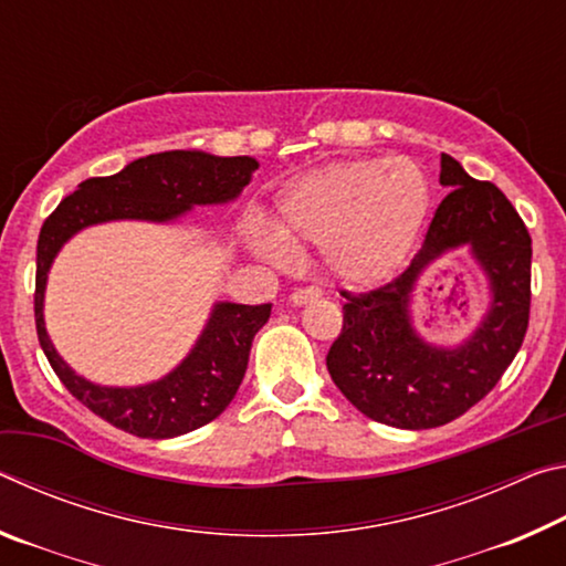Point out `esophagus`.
<instances>
[{
  "label": "esophagus",
  "instance_id": "esophagus-1",
  "mask_svg": "<svg viewBox=\"0 0 566 566\" xmlns=\"http://www.w3.org/2000/svg\"><path fill=\"white\" fill-rule=\"evenodd\" d=\"M319 296H322L319 290H314V286H304V290H294V292H292L290 302H292L294 306H304V304H310V302H314V300H319Z\"/></svg>",
  "mask_w": 566,
  "mask_h": 566
}]
</instances>
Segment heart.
Here are the masks:
<instances>
[{"mask_svg": "<svg viewBox=\"0 0 566 566\" xmlns=\"http://www.w3.org/2000/svg\"><path fill=\"white\" fill-rule=\"evenodd\" d=\"M429 212V181L411 159H347L312 169L282 191L274 232L249 227L262 260L284 264L291 247H319L332 280L364 286L409 252Z\"/></svg>", "mask_w": 566, "mask_h": 566, "instance_id": "b5f03b06", "label": "heart"}]
</instances>
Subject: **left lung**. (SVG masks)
I'll return each instance as SVG.
<instances>
[{
    "mask_svg": "<svg viewBox=\"0 0 566 566\" xmlns=\"http://www.w3.org/2000/svg\"><path fill=\"white\" fill-rule=\"evenodd\" d=\"M437 207L424 242L395 282L367 294L342 292L344 324L329 347L334 385L361 415L397 429H432L486 397L520 352L530 324L532 237L492 181L469 177L454 157L439 159ZM467 251L488 284V306L457 345L424 338L410 294L429 265Z\"/></svg>",
    "mask_w": 566,
    "mask_h": 566,
    "instance_id": "obj_1",
    "label": "left lung"
}]
</instances>
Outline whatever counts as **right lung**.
Here are the masks:
<instances>
[{
  "label": "right lung",
  "instance_id": "1",
  "mask_svg": "<svg viewBox=\"0 0 566 566\" xmlns=\"http://www.w3.org/2000/svg\"><path fill=\"white\" fill-rule=\"evenodd\" d=\"M260 169L254 157H217L202 149H171L129 161L112 177L82 181L46 219L36 242L34 319L56 377L94 415L134 437L171 439L209 424L242 385L254 334L272 304L214 302L199 337L177 367L147 385H97L56 352L44 324L50 270L62 247L84 229L107 222L177 224L195 207L232 205Z\"/></svg>",
  "mask_w": 566,
  "mask_h": 566
}]
</instances>
